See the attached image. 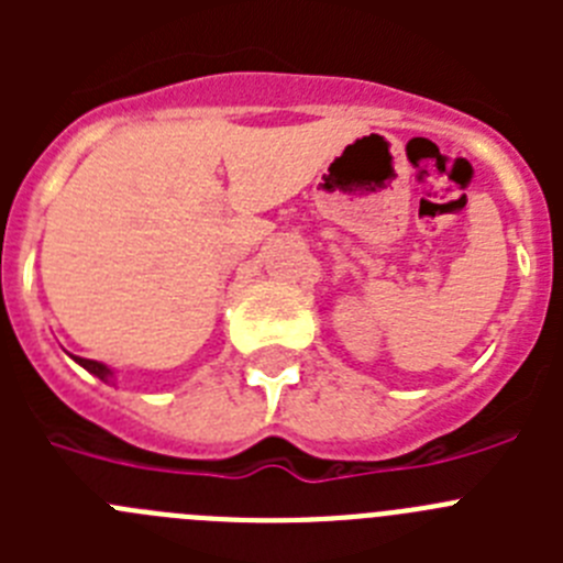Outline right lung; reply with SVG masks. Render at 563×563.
<instances>
[{
  "mask_svg": "<svg viewBox=\"0 0 563 563\" xmlns=\"http://www.w3.org/2000/svg\"><path fill=\"white\" fill-rule=\"evenodd\" d=\"M76 363H81L89 375L101 377V380H107V383H109V377H112V369H109V366H103V363H98V361H89V357H76Z\"/></svg>",
  "mask_w": 563,
  "mask_h": 563,
  "instance_id": "add662e5",
  "label": "right lung"
}]
</instances>
